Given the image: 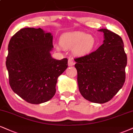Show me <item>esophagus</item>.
Masks as SVG:
<instances>
[{
	"mask_svg": "<svg viewBox=\"0 0 133 133\" xmlns=\"http://www.w3.org/2000/svg\"><path fill=\"white\" fill-rule=\"evenodd\" d=\"M68 66H73V65H75V61L71 58H69L68 59Z\"/></svg>",
	"mask_w": 133,
	"mask_h": 133,
	"instance_id": "34e87169",
	"label": "esophagus"
}]
</instances>
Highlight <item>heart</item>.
<instances>
[{"label":"heart","mask_w":133,"mask_h":133,"mask_svg":"<svg viewBox=\"0 0 133 133\" xmlns=\"http://www.w3.org/2000/svg\"><path fill=\"white\" fill-rule=\"evenodd\" d=\"M60 42L63 47L69 49H74L75 53L79 55L89 53L96 43L93 36L81 31L64 34L62 36Z\"/></svg>","instance_id":"heart-1"}]
</instances>
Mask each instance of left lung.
Segmentation results:
<instances>
[{"label":"left lung","mask_w":133,"mask_h":133,"mask_svg":"<svg viewBox=\"0 0 133 133\" xmlns=\"http://www.w3.org/2000/svg\"><path fill=\"white\" fill-rule=\"evenodd\" d=\"M104 44L96 51L74 60L78 87L84 99L104 104L110 101L123 86L127 56L119 35L107 29Z\"/></svg>","instance_id":"obj_1"}]
</instances>
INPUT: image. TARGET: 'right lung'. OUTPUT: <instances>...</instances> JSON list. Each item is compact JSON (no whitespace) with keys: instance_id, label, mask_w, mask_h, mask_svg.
<instances>
[{"instance_id":"obj_1","label":"right lung","mask_w":133,"mask_h":133,"mask_svg":"<svg viewBox=\"0 0 133 133\" xmlns=\"http://www.w3.org/2000/svg\"><path fill=\"white\" fill-rule=\"evenodd\" d=\"M53 37L42 29L25 28L11 37L6 67L11 89L32 104L45 102L56 92L57 78L68 67V59L51 57Z\"/></svg>"}]
</instances>
